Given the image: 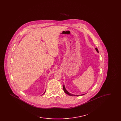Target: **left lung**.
<instances>
[{
  "label": "left lung",
  "mask_w": 121,
  "mask_h": 121,
  "mask_svg": "<svg viewBox=\"0 0 121 121\" xmlns=\"http://www.w3.org/2000/svg\"><path fill=\"white\" fill-rule=\"evenodd\" d=\"M95 49H96V51L98 53V48H96ZM63 91H64V92H65L66 94H67L68 95H69V96H79V95H83L85 94H82V95H75V94H72V93H70V92H69L66 90V89L65 88V87L64 85H63Z\"/></svg>",
  "instance_id": "1"
}]
</instances>
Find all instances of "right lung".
<instances>
[{
  "mask_svg": "<svg viewBox=\"0 0 121 121\" xmlns=\"http://www.w3.org/2000/svg\"><path fill=\"white\" fill-rule=\"evenodd\" d=\"M45 92H44V93H45ZM44 93H43V94H44Z\"/></svg>",
  "mask_w": 121,
  "mask_h": 121,
  "instance_id": "right-lung-1",
  "label": "right lung"
}]
</instances>
